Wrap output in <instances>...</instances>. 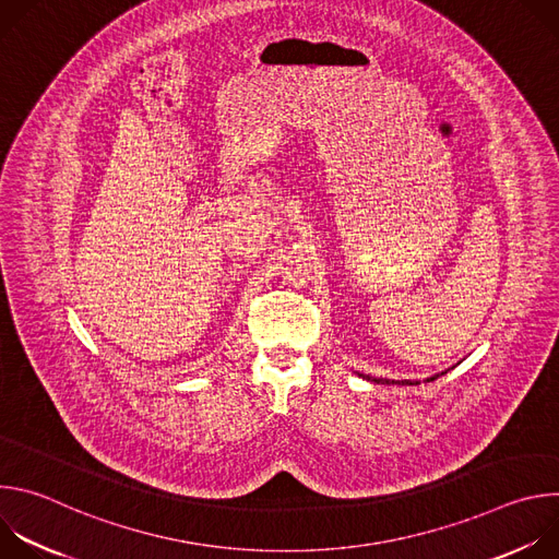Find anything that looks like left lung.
I'll return each instance as SVG.
<instances>
[{
	"label": "left lung",
	"mask_w": 559,
	"mask_h": 559,
	"mask_svg": "<svg viewBox=\"0 0 559 559\" xmlns=\"http://www.w3.org/2000/svg\"><path fill=\"white\" fill-rule=\"evenodd\" d=\"M444 373H447V371L436 373V376L427 378V382H431V380H436V378H440V376H444ZM358 376H362V378H367V380H373V382H378V384H420L418 380H389V378H371V376H365V373H358Z\"/></svg>",
	"instance_id": "8db88e82"
}]
</instances>
